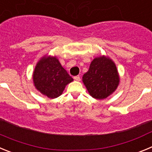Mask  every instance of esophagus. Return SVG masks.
<instances>
[{
    "label": "esophagus",
    "instance_id": "esophagus-1",
    "mask_svg": "<svg viewBox=\"0 0 152 152\" xmlns=\"http://www.w3.org/2000/svg\"><path fill=\"white\" fill-rule=\"evenodd\" d=\"M74 79H75V80H77V81H80V76H75V77H74Z\"/></svg>",
    "mask_w": 152,
    "mask_h": 152
}]
</instances>
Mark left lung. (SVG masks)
Returning <instances> with one entry per match:
<instances>
[{
	"mask_svg": "<svg viewBox=\"0 0 152 152\" xmlns=\"http://www.w3.org/2000/svg\"><path fill=\"white\" fill-rule=\"evenodd\" d=\"M82 80L92 97L103 100L116 91L119 76L115 63L110 58L103 56L91 61Z\"/></svg>",
	"mask_w": 152,
	"mask_h": 152,
	"instance_id": "1",
	"label": "left lung"
}]
</instances>
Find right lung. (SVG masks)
Segmentation results:
<instances>
[{
	"instance_id": "1",
	"label": "right lung",
	"mask_w": 152,
	"mask_h": 152,
	"mask_svg": "<svg viewBox=\"0 0 152 152\" xmlns=\"http://www.w3.org/2000/svg\"><path fill=\"white\" fill-rule=\"evenodd\" d=\"M33 79L36 89L51 99L59 96L73 80L56 56H45L36 64Z\"/></svg>"
}]
</instances>
